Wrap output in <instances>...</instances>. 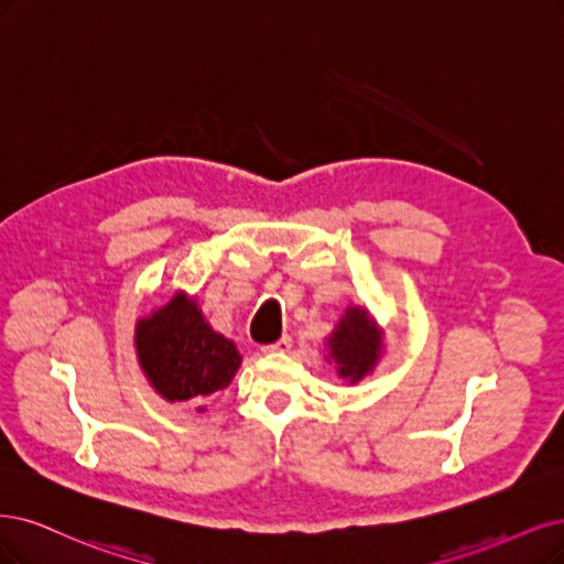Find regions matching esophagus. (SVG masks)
<instances>
[{
  "label": "esophagus",
  "mask_w": 564,
  "mask_h": 564,
  "mask_svg": "<svg viewBox=\"0 0 564 564\" xmlns=\"http://www.w3.org/2000/svg\"><path fill=\"white\" fill-rule=\"evenodd\" d=\"M290 348H293V337H290V335H283L279 341L264 346L262 350H264V352H288Z\"/></svg>",
  "instance_id": "34e87169"
}]
</instances>
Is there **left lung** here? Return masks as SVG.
Returning <instances> with one entry per match:
<instances>
[{
  "label": "left lung",
  "mask_w": 564,
  "mask_h": 564,
  "mask_svg": "<svg viewBox=\"0 0 564 564\" xmlns=\"http://www.w3.org/2000/svg\"><path fill=\"white\" fill-rule=\"evenodd\" d=\"M383 352V329L362 306H348L327 337V362L337 365L341 379L358 383L373 371Z\"/></svg>",
  "instance_id": "left-lung-1"
}]
</instances>
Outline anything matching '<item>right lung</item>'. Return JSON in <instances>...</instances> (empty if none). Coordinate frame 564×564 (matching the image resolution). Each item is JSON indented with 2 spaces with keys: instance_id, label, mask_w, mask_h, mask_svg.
Returning a JSON list of instances; mask_svg holds the SVG:
<instances>
[{
  "instance_id": "add662e5",
  "label": "right lung",
  "mask_w": 564,
  "mask_h": 564,
  "mask_svg": "<svg viewBox=\"0 0 564 564\" xmlns=\"http://www.w3.org/2000/svg\"><path fill=\"white\" fill-rule=\"evenodd\" d=\"M134 346L145 379L166 402H202L227 388L241 365L235 341L218 335L185 293L137 321Z\"/></svg>"
}]
</instances>
